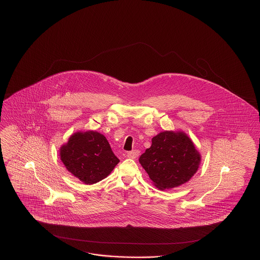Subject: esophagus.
<instances>
[{
    "mask_svg": "<svg viewBox=\"0 0 260 260\" xmlns=\"http://www.w3.org/2000/svg\"><path fill=\"white\" fill-rule=\"evenodd\" d=\"M138 155H139V151L138 150H134V151L127 152V154H126V156L128 158H131V159H136V158L138 157Z\"/></svg>",
    "mask_w": 260,
    "mask_h": 260,
    "instance_id": "34e87169",
    "label": "esophagus"
}]
</instances>
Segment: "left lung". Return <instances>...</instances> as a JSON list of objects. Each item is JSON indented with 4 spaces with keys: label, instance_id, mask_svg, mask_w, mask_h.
I'll list each match as a JSON object with an SVG mask.
<instances>
[{
    "label": "left lung",
    "instance_id": "8db88e82",
    "mask_svg": "<svg viewBox=\"0 0 260 260\" xmlns=\"http://www.w3.org/2000/svg\"><path fill=\"white\" fill-rule=\"evenodd\" d=\"M201 158L184 132L165 131L152 138L151 147L140 156L139 162L153 184L166 190L188 182L197 173Z\"/></svg>",
    "mask_w": 260,
    "mask_h": 260
}]
</instances>
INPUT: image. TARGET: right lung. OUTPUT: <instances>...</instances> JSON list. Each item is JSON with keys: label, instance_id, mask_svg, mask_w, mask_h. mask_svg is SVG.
<instances>
[{"label": "right lung", "instance_id": "add662e5", "mask_svg": "<svg viewBox=\"0 0 260 260\" xmlns=\"http://www.w3.org/2000/svg\"><path fill=\"white\" fill-rule=\"evenodd\" d=\"M59 156L67 171L85 184L104 179L120 161L106 137L95 131L73 134L60 147Z\"/></svg>", "mask_w": 260, "mask_h": 260}]
</instances>
